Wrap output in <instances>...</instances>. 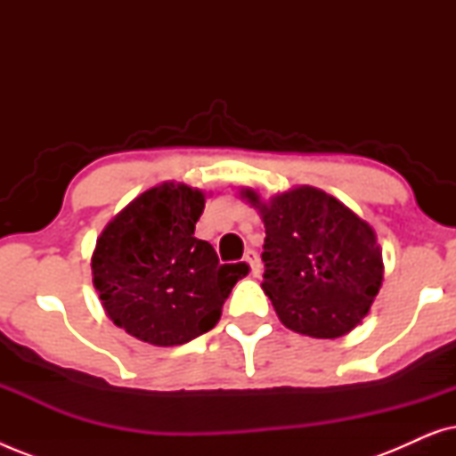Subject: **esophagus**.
Wrapping results in <instances>:
<instances>
[{
    "label": "esophagus",
    "instance_id": "esophagus-1",
    "mask_svg": "<svg viewBox=\"0 0 456 456\" xmlns=\"http://www.w3.org/2000/svg\"><path fill=\"white\" fill-rule=\"evenodd\" d=\"M245 261H247L248 265H251V273H253V276H259L261 264H259V255H257V251H253V248H248V251L245 253Z\"/></svg>",
    "mask_w": 456,
    "mask_h": 456
}]
</instances>
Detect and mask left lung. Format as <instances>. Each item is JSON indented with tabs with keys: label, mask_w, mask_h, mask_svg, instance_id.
I'll return each mask as SVG.
<instances>
[{
	"label": "left lung",
	"mask_w": 456,
	"mask_h": 456,
	"mask_svg": "<svg viewBox=\"0 0 456 456\" xmlns=\"http://www.w3.org/2000/svg\"><path fill=\"white\" fill-rule=\"evenodd\" d=\"M264 284L280 322L314 338H338L361 323L382 286L376 234L323 191L301 186L261 203Z\"/></svg>",
	"instance_id": "8db88e82"
}]
</instances>
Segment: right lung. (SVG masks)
<instances>
[{"instance_id":"right-lung-1","label":"right lung","mask_w":456,"mask_h":456,"mask_svg":"<svg viewBox=\"0 0 456 456\" xmlns=\"http://www.w3.org/2000/svg\"><path fill=\"white\" fill-rule=\"evenodd\" d=\"M205 197L166 183L136 197L111 220L93 253V284L118 328L149 345H184L220 322L245 261L220 264L195 236Z\"/></svg>"}]
</instances>
